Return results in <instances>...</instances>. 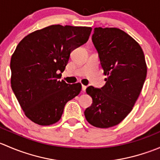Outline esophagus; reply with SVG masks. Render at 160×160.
<instances>
[{"label": "esophagus", "mask_w": 160, "mask_h": 160, "mask_svg": "<svg viewBox=\"0 0 160 160\" xmlns=\"http://www.w3.org/2000/svg\"><path fill=\"white\" fill-rule=\"evenodd\" d=\"M86 88H87L86 86H84V85H82V90H83V93H84V92L86 91Z\"/></svg>", "instance_id": "34e87169"}]
</instances>
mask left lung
<instances>
[{
    "label": "left lung",
    "mask_w": 160,
    "mask_h": 160,
    "mask_svg": "<svg viewBox=\"0 0 160 160\" xmlns=\"http://www.w3.org/2000/svg\"><path fill=\"white\" fill-rule=\"evenodd\" d=\"M92 41L98 50L105 85L90 86L92 98L84 115L93 126L108 128L120 123L136 102L147 74L144 52L132 37L117 28H95Z\"/></svg>",
    "instance_id": "left-lung-1"
}]
</instances>
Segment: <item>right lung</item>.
<instances>
[{
	"label": "right lung",
	"instance_id": "1",
	"mask_svg": "<svg viewBox=\"0 0 160 160\" xmlns=\"http://www.w3.org/2000/svg\"><path fill=\"white\" fill-rule=\"evenodd\" d=\"M90 27L53 25L28 34L11 59V84L25 116L39 125L61 118L69 101L80 93V83L59 80L70 52L88 42Z\"/></svg>",
	"mask_w": 160,
	"mask_h": 160
}]
</instances>
